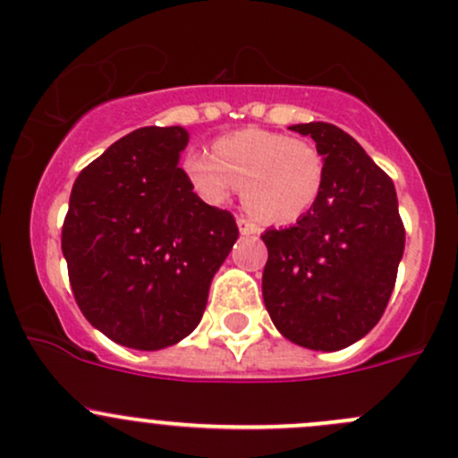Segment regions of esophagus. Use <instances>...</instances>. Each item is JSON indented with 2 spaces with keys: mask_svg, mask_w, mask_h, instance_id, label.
I'll return each mask as SVG.
<instances>
[{
  "mask_svg": "<svg viewBox=\"0 0 458 458\" xmlns=\"http://www.w3.org/2000/svg\"><path fill=\"white\" fill-rule=\"evenodd\" d=\"M237 225L242 234H259V225L252 224L250 219H245V216H237Z\"/></svg>",
  "mask_w": 458,
  "mask_h": 458,
  "instance_id": "1",
  "label": "esophagus"
}]
</instances>
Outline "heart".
Listing matches in <instances>:
<instances>
[{"label":"heart","mask_w":458,"mask_h":458,"mask_svg":"<svg viewBox=\"0 0 458 458\" xmlns=\"http://www.w3.org/2000/svg\"><path fill=\"white\" fill-rule=\"evenodd\" d=\"M182 166L201 199L224 204L242 186L245 208L269 224L310 213L325 182V157L314 142L266 129L221 136L215 153L191 151Z\"/></svg>","instance_id":"heart-1"}]
</instances>
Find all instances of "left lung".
Segmentation results:
<instances>
[{
  "label": "left lung",
  "mask_w": 458,
  "mask_h": 458,
  "mask_svg": "<svg viewBox=\"0 0 458 458\" xmlns=\"http://www.w3.org/2000/svg\"><path fill=\"white\" fill-rule=\"evenodd\" d=\"M325 157L320 197L290 228L266 230L263 301L274 327L305 349L338 351L382 318L403 257L393 180L329 123L292 124Z\"/></svg>",
  "instance_id": "left-lung-1"
}]
</instances>
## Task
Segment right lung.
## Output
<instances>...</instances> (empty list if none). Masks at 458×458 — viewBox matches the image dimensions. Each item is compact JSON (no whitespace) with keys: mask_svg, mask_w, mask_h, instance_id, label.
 I'll use <instances>...</instances> for the list:
<instances>
[{"mask_svg":"<svg viewBox=\"0 0 458 458\" xmlns=\"http://www.w3.org/2000/svg\"><path fill=\"white\" fill-rule=\"evenodd\" d=\"M184 127H142L72 186L61 248L83 316L138 351L177 344L199 325L216 269L239 237L177 166Z\"/></svg>","mask_w":458,"mask_h":458,"instance_id":"obj_1","label":"right lung"}]
</instances>
